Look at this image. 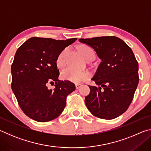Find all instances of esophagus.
<instances>
[{
  "label": "esophagus",
  "mask_w": 151,
  "mask_h": 151,
  "mask_svg": "<svg viewBox=\"0 0 151 151\" xmlns=\"http://www.w3.org/2000/svg\"><path fill=\"white\" fill-rule=\"evenodd\" d=\"M82 86V85H81V84H76L75 85V87L76 89H78L81 87V86Z\"/></svg>",
  "instance_id": "1"
}]
</instances>
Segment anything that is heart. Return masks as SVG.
Listing matches in <instances>:
<instances>
[{
	"mask_svg": "<svg viewBox=\"0 0 151 151\" xmlns=\"http://www.w3.org/2000/svg\"><path fill=\"white\" fill-rule=\"evenodd\" d=\"M68 49L66 48L63 51H61L57 58V65L58 67L62 68L65 65V58L67 54ZM81 51L83 57L86 59L92 55H94V52L93 48L88 46H82ZM61 77L63 80L70 81L74 83H80L81 82L85 81L88 77V74L84 71L74 69L73 68H67L63 70L61 73Z\"/></svg>",
	"mask_w": 151,
	"mask_h": 151,
	"instance_id": "heart-1",
	"label": "heart"
}]
</instances>
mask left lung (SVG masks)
Masks as SVG:
<instances>
[{
  "label": "left lung",
  "instance_id": "1",
  "mask_svg": "<svg viewBox=\"0 0 151 151\" xmlns=\"http://www.w3.org/2000/svg\"><path fill=\"white\" fill-rule=\"evenodd\" d=\"M90 46L101 63L91 80L99 87L89 86L86 106L94 116L113 119L127 111L139 84V64L132 50L118 37L80 39Z\"/></svg>",
  "mask_w": 151,
  "mask_h": 151
}]
</instances>
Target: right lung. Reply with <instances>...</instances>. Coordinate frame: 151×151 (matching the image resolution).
Here are the masks:
<instances>
[{
  "label": "right lung",
  "instance_id": "right-lung-1",
  "mask_svg": "<svg viewBox=\"0 0 151 151\" xmlns=\"http://www.w3.org/2000/svg\"><path fill=\"white\" fill-rule=\"evenodd\" d=\"M76 38L57 40L32 37L18 48L11 66V87L20 109L38 122L52 121L62 113L75 84L58 79L57 58ZM48 83L55 85L48 89Z\"/></svg>",
  "mask_w": 151,
  "mask_h": 151
}]
</instances>
